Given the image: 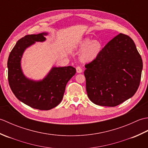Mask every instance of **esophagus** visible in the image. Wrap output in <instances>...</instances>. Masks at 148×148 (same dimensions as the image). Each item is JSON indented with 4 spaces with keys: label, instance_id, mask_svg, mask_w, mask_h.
I'll return each instance as SVG.
<instances>
[{
    "label": "esophagus",
    "instance_id": "1",
    "mask_svg": "<svg viewBox=\"0 0 148 148\" xmlns=\"http://www.w3.org/2000/svg\"><path fill=\"white\" fill-rule=\"evenodd\" d=\"M76 71H77V73H81V72H83V70H82V69L78 66V67H76Z\"/></svg>",
    "mask_w": 148,
    "mask_h": 148
}]
</instances>
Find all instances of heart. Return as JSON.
<instances>
[{
    "mask_svg": "<svg viewBox=\"0 0 148 148\" xmlns=\"http://www.w3.org/2000/svg\"><path fill=\"white\" fill-rule=\"evenodd\" d=\"M79 48L82 49L79 55V59L83 62L93 60L99 55L102 49V44L98 40L84 39L79 44Z\"/></svg>",
    "mask_w": 148,
    "mask_h": 148,
    "instance_id": "b5f03b06",
    "label": "heart"
}]
</instances>
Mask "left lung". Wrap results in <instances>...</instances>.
<instances>
[{"label": "left lung", "instance_id": "1", "mask_svg": "<svg viewBox=\"0 0 148 148\" xmlns=\"http://www.w3.org/2000/svg\"><path fill=\"white\" fill-rule=\"evenodd\" d=\"M85 67L84 74L90 100L99 106L114 107L137 92L143 60L134 40L119 34Z\"/></svg>", "mask_w": 148, "mask_h": 148}]
</instances>
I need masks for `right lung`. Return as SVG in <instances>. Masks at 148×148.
<instances>
[{
    "instance_id": "right-lung-1",
    "label": "right lung",
    "mask_w": 148,
    "mask_h": 148,
    "mask_svg": "<svg viewBox=\"0 0 148 148\" xmlns=\"http://www.w3.org/2000/svg\"><path fill=\"white\" fill-rule=\"evenodd\" d=\"M48 35V32H42L22 37L12 49L8 60V81L14 95L25 104L39 110H49L61 102L66 84L76 72L72 66L53 67L41 80L25 76L21 65L23 53L36 42L45 41Z\"/></svg>"
}]
</instances>
